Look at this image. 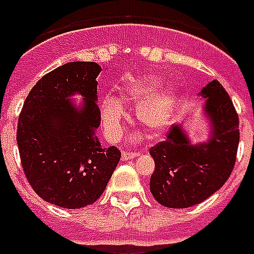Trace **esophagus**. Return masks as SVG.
<instances>
[{
    "label": "esophagus",
    "mask_w": 254,
    "mask_h": 254,
    "mask_svg": "<svg viewBox=\"0 0 254 254\" xmlns=\"http://www.w3.org/2000/svg\"><path fill=\"white\" fill-rule=\"evenodd\" d=\"M138 156V152H129V151H124L122 152V161L127 160H132L134 157Z\"/></svg>",
    "instance_id": "esophagus-1"
}]
</instances>
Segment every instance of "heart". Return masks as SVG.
Listing matches in <instances>:
<instances>
[{
    "instance_id": "1",
    "label": "heart",
    "mask_w": 254,
    "mask_h": 254,
    "mask_svg": "<svg viewBox=\"0 0 254 254\" xmlns=\"http://www.w3.org/2000/svg\"><path fill=\"white\" fill-rule=\"evenodd\" d=\"M161 79L157 75L146 74L132 78L121 87L117 101L105 99L101 105V118L105 134L116 141L122 129L125 112L121 105L136 108L138 124L149 132H161L174 117L179 105V89L174 83L158 87Z\"/></svg>"
}]
</instances>
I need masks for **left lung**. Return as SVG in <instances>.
<instances>
[{
  "label": "left lung",
  "instance_id": "left-lung-1",
  "mask_svg": "<svg viewBox=\"0 0 254 254\" xmlns=\"http://www.w3.org/2000/svg\"><path fill=\"white\" fill-rule=\"evenodd\" d=\"M199 95L204 101L207 140L192 142L183 124L172 125L165 141L149 151L155 160L149 190L165 207L186 208L202 203L225 185L236 163L240 122L232 99L215 79Z\"/></svg>",
  "mask_w": 254,
  "mask_h": 254
}]
</instances>
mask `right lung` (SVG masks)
I'll list each match as a JSON object with an SVG mask.
<instances>
[{"label": "right lung", "mask_w": 254, "mask_h": 254, "mask_svg": "<svg viewBox=\"0 0 254 254\" xmlns=\"http://www.w3.org/2000/svg\"><path fill=\"white\" fill-rule=\"evenodd\" d=\"M94 62H71L37 82L24 102L17 145L28 182L41 199L59 207L80 208L102 195L121 159L116 146L102 148ZM80 95L78 108L70 99Z\"/></svg>", "instance_id": "obj_1"}]
</instances>
